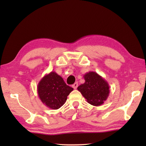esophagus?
Returning a JSON list of instances; mask_svg holds the SVG:
<instances>
[{"mask_svg": "<svg viewBox=\"0 0 146 146\" xmlns=\"http://www.w3.org/2000/svg\"><path fill=\"white\" fill-rule=\"evenodd\" d=\"M72 87L73 88V89L76 90V89L78 87V82H75V84H73L72 85Z\"/></svg>", "mask_w": 146, "mask_h": 146, "instance_id": "esophagus-1", "label": "esophagus"}]
</instances>
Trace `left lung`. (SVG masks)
Segmentation results:
<instances>
[{
	"mask_svg": "<svg viewBox=\"0 0 146 146\" xmlns=\"http://www.w3.org/2000/svg\"><path fill=\"white\" fill-rule=\"evenodd\" d=\"M85 82L77 88L87 102L98 106L107 100L110 95V86L104 78L94 71H90L84 75Z\"/></svg>",
	"mask_w": 146,
	"mask_h": 146,
	"instance_id": "1",
	"label": "left lung"
}]
</instances>
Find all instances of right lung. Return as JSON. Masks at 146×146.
Segmentation results:
<instances>
[{
    "label": "right lung",
    "mask_w": 146,
    "mask_h": 146,
    "mask_svg": "<svg viewBox=\"0 0 146 146\" xmlns=\"http://www.w3.org/2000/svg\"><path fill=\"white\" fill-rule=\"evenodd\" d=\"M73 90V88L66 85L63 78L55 71L44 75L37 86L38 95L41 102L52 110L62 107Z\"/></svg>",
    "instance_id": "add662e5"
}]
</instances>
